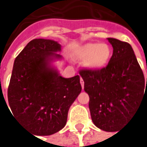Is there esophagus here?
Listing matches in <instances>:
<instances>
[{"instance_id": "34e87169", "label": "esophagus", "mask_w": 147, "mask_h": 147, "mask_svg": "<svg viewBox=\"0 0 147 147\" xmlns=\"http://www.w3.org/2000/svg\"><path fill=\"white\" fill-rule=\"evenodd\" d=\"M80 83H81V86H82V88L84 89V80H83V78H80Z\"/></svg>"}]
</instances>
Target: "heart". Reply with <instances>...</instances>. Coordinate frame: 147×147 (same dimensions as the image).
<instances>
[{
    "label": "heart",
    "mask_w": 147,
    "mask_h": 147,
    "mask_svg": "<svg viewBox=\"0 0 147 147\" xmlns=\"http://www.w3.org/2000/svg\"><path fill=\"white\" fill-rule=\"evenodd\" d=\"M73 55L77 60L84 62L88 69L98 70L108 63L111 56V49L106 43L88 42L78 47Z\"/></svg>",
    "instance_id": "heart-1"
}]
</instances>
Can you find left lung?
I'll return each mask as SVG.
<instances>
[{
    "instance_id": "8db88e82",
    "label": "left lung",
    "mask_w": 147,
    "mask_h": 147,
    "mask_svg": "<svg viewBox=\"0 0 147 147\" xmlns=\"http://www.w3.org/2000/svg\"><path fill=\"white\" fill-rule=\"evenodd\" d=\"M107 40L113 48L108 65L98 70H81L80 76L90 97L94 125L105 131H117L147 99V78L146 82L129 43L115 38Z\"/></svg>"
}]
</instances>
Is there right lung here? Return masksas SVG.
<instances>
[{
  "label": "right lung",
  "mask_w": 147,
  "mask_h": 147,
  "mask_svg": "<svg viewBox=\"0 0 147 147\" xmlns=\"http://www.w3.org/2000/svg\"><path fill=\"white\" fill-rule=\"evenodd\" d=\"M61 48L54 40L34 39L14 62L7 89L10 110L35 135L48 136L62 130L69 107L82 90L79 76L63 78L54 64L63 59L57 53Z\"/></svg>",
  "instance_id": "right-lung-1"
}]
</instances>
